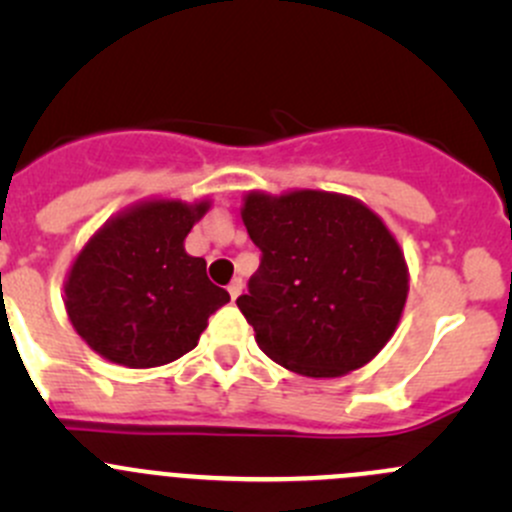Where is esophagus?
Masks as SVG:
<instances>
[{
    "label": "esophagus",
    "mask_w": 512,
    "mask_h": 512,
    "mask_svg": "<svg viewBox=\"0 0 512 512\" xmlns=\"http://www.w3.org/2000/svg\"><path fill=\"white\" fill-rule=\"evenodd\" d=\"M242 287H245V285H242L240 277H235V280L230 282V287H227V292H230L232 299H237V297H240V294H242Z\"/></svg>",
    "instance_id": "34e87169"
}]
</instances>
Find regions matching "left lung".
<instances>
[{
	"instance_id": "left-lung-1",
	"label": "left lung",
	"mask_w": 512,
	"mask_h": 512,
	"mask_svg": "<svg viewBox=\"0 0 512 512\" xmlns=\"http://www.w3.org/2000/svg\"><path fill=\"white\" fill-rule=\"evenodd\" d=\"M242 223L262 260L237 307L272 361L312 379L369 364L399 327L409 267L384 220L327 190H252Z\"/></svg>"
}]
</instances>
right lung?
<instances>
[{"mask_svg": "<svg viewBox=\"0 0 512 512\" xmlns=\"http://www.w3.org/2000/svg\"><path fill=\"white\" fill-rule=\"evenodd\" d=\"M210 200L153 198L98 227L64 282L76 334L103 359L128 369L170 364L198 347L208 317L230 302L208 280L185 237Z\"/></svg>", "mask_w": 512, "mask_h": 512, "instance_id": "obj_1", "label": "right lung"}]
</instances>
